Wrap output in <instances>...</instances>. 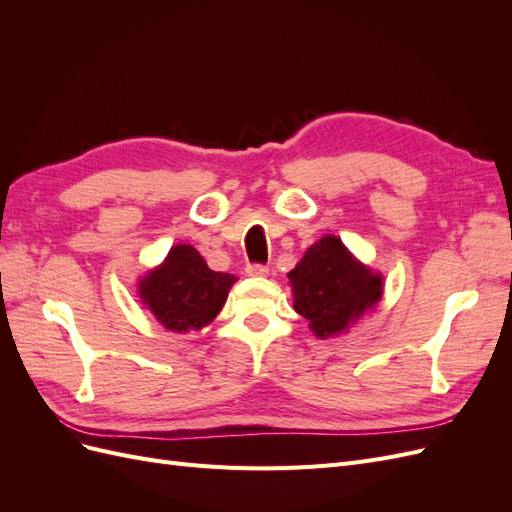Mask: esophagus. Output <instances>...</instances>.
I'll return each mask as SVG.
<instances>
[{
	"label": "esophagus",
	"mask_w": 512,
	"mask_h": 512,
	"mask_svg": "<svg viewBox=\"0 0 512 512\" xmlns=\"http://www.w3.org/2000/svg\"><path fill=\"white\" fill-rule=\"evenodd\" d=\"M245 273L247 275H267L269 273V267L267 265H262V262H252V265H247L245 267Z\"/></svg>",
	"instance_id": "34e87169"
}]
</instances>
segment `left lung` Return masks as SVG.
I'll list each match as a JSON object with an SVG mask.
<instances>
[{"label": "left lung", "mask_w": 512, "mask_h": 512, "mask_svg": "<svg viewBox=\"0 0 512 512\" xmlns=\"http://www.w3.org/2000/svg\"><path fill=\"white\" fill-rule=\"evenodd\" d=\"M294 309L318 337L346 331L382 297L380 275L356 262L337 237L314 243L290 273Z\"/></svg>", "instance_id": "obj_1"}]
</instances>
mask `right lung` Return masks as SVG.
<instances>
[{
  "instance_id": "1",
  "label": "right lung",
  "mask_w": 512,
  "mask_h": 512,
  "mask_svg": "<svg viewBox=\"0 0 512 512\" xmlns=\"http://www.w3.org/2000/svg\"><path fill=\"white\" fill-rule=\"evenodd\" d=\"M232 282L235 275L211 271L192 245H177L141 282V297L166 329L196 331L220 314Z\"/></svg>"
}]
</instances>
